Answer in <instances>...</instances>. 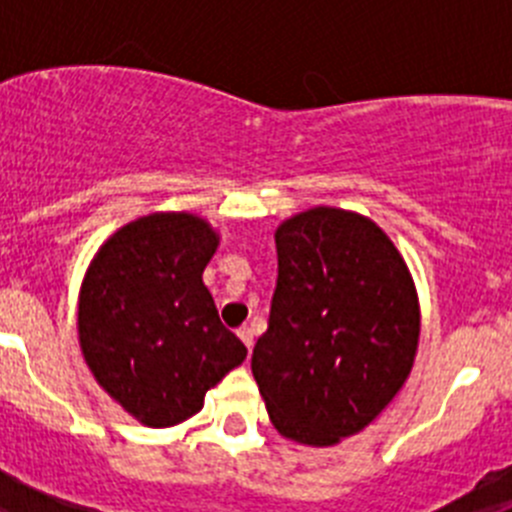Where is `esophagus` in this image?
<instances>
[{
	"instance_id": "34e87169",
	"label": "esophagus",
	"mask_w": 512,
	"mask_h": 512,
	"mask_svg": "<svg viewBox=\"0 0 512 512\" xmlns=\"http://www.w3.org/2000/svg\"><path fill=\"white\" fill-rule=\"evenodd\" d=\"M238 336H241V341L246 343L248 348H253V328H248V325H241V328H238Z\"/></svg>"
}]
</instances>
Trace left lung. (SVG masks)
Wrapping results in <instances>:
<instances>
[{
    "instance_id": "obj_1",
    "label": "left lung",
    "mask_w": 512,
    "mask_h": 512,
    "mask_svg": "<svg viewBox=\"0 0 512 512\" xmlns=\"http://www.w3.org/2000/svg\"><path fill=\"white\" fill-rule=\"evenodd\" d=\"M279 277L251 372L284 438L364 431L413 369L420 307L408 264L369 217L312 207L274 233Z\"/></svg>"
}]
</instances>
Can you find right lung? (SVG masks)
Wrapping results in <instances>:
<instances>
[{"label":"right lung","mask_w":512,"mask_h":512,"mask_svg":"<svg viewBox=\"0 0 512 512\" xmlns=\"http://www.w3.org/2000/svg\"><path fill=\"white\" fill-rule=\"evenodd\" d=\"M217 243L202 217L153 212L110 235L81 282L84 361L148 428L200 413L205 392L246 359L202 282Z\"/></svg>","instance_id":"1"}]
</instances>
